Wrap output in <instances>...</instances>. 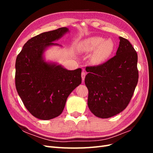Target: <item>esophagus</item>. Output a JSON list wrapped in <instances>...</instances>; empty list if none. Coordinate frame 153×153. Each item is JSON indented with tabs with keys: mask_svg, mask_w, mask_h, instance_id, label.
<instances>
[{
	"mask_svg": "<svg viewBox=\"0 0 153 153\" xmlns=\"http://www.w3.org/2000/svg\"><path fill=\"white\" fill-rule=\"evenodd\" d=\"M85 75H86L85 72L82 71V81H83V82H84V79H85Z\"/></svg>",
	"mask_w": 153,
	"mask_h": 153,
	"instance_id": "esophagus-1",
	"label": "esophagus"
}]
</instances>
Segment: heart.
I'll return each mask as SVG.
<instances>
[{
    "mask_svg": "<svg viewBox=\"0 0 153 153\" xmlns=\"http://www.w3.org/2000/svg\"><path fill=\"white\" fill-rule=\"evenodd\" d=\"M114 48V43L111 39H104L100 36H94L82 41L78 46L80 52H91L96 50L94 54L96 61L100 62L107 58Z\"/></svg>",
    "mask_w": 153,
    "mask_h": 153,
    "instance_id": "heart-1",
    "label": "heart"
}]
</instances>
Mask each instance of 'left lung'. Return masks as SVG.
Instances as JSON below:
<instances>
[{
    "label": "left lung",
    "mask_w": 153,
    "mask_h": 153,
    "mask_svg": "<svg viewBox=\"0 0 153 153\" xmlns=\"http://www.w3.org/2000/svg\"><path fill=\"white\" fill-rule=\"evenodd\" d=\"M119 38V45L114 57L85 69L88 107L100 118L113 117L126 108L138 83L137 53L128 40Z\"/></svg>",
    "instance_id": "8db88e82"
}]
</instances>
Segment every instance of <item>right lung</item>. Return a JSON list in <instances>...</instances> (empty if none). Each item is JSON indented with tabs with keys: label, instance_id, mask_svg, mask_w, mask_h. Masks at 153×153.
I'll use <instances>...</instances> for the list:
<instances>
[{
	"label": "right lung",
	"instance_id": "add662e5",
	"mask_svg": "<svg viewBox=\"0 0 153 153\" xmlns=\"http://www.w3.org/2000/svg\"><path fill=\"white\" fill-rule=\"evenodd\" d=\"M69 30L67 27L43 32L24 45L16 60L15 85L18 95L35 117L50 120L62 112L67 98L82 83V69L68 70L46 61L45 52Z\"/></svg>",
	"mask_w": 153,
	"mask_h": 153
}]
</instances>
